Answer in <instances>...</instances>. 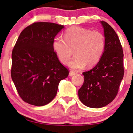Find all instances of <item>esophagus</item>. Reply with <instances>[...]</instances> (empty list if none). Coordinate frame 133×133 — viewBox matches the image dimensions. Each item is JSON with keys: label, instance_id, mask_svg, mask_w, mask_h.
Returning <instances> with one entry per match:
<instances>
[{"label": "esophagus", "instance_id": "1", "mask_svg": "<svg viewBox=\"0 0 133 133\" xmlns=\"http://www.w3.org/2000/svg\"><path fill=\"white\" fill-rule=\"evenodd\" d=\"M76 73L73 71H70V72H69V76H72L74 75H75Z\"/></svg>", "mask_w": 133, "mask_h": 133}]
</instances>
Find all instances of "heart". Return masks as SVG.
Here are the masks:
<instances>
[{
  "instance_id": "heart-1",
  "label": "heart",
  "mask_w": 133,
  "mask_h": 133,
  "mask_svg": "<svg viewBox=\"0 0 133 133\" xmlns=\"http://www.w3.org/2000/svg\"><path fill=\"white\" fill-rule=\"evenodd\" d=\"M52 47L63 64L68 62L74 50L76 56L68 63V66L79 70L87 65L92 66L99 63L105 51V38L99 31L72 27L65 32L64 39L58 36L54 39Z\"/></svg>"
}]
</instances>
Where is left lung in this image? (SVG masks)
Returning <instances> with one entry per match:
<instances>
[{
  "instance_id": "1",
  "label": "left lung",
  "mask_w": 133,
  "mask_h": 133,
  "mask_svg": "<svg viewBox=\"0 0 133 133\" xmlns=\"http://www.w3.org/2000/svg\"><path fill=\"white\" fill-rule=\"evenodd\" d=\"M105 49L101 61L88 71L83 72L84 82L78 91L80 101L90 108H102L114 99L123 77V53L118 36L104 21Z\"/></svg>"
}]
</instances>
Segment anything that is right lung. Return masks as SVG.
<instances>
[{
    "label": "right lung",
    "instance_id": "add662e5",
    "mask_svg": "<svg viewBox=\"0 0 133 133\" xmlns=\"http://www.w3.org/2000/svg\"><path fill=\"white\" fill-rule=\"evenodd\" d=\"M63 25L35 22L25 28L12 52L11 74L20 97L40 107L50 103L59 83L68 77V69L58 59L52 43Z\"/></svg>",
    "mask_w": 133,
    "mask_h": 133
}]
</instances>
